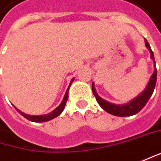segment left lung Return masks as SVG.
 Instances as JSON below:
<instances>
[{"instance_id":"8db88e82","label":"left lung","mask_w":161,"mask_h":161,"mask_svg":"<svg viewBox=\"0 0 161 161\" xmlns=\"http://www.w3.org/2000/svg\"><path fill=\"white\" fill-rule=\"evenodd\" d=\"M145 44H146L147 47L149 49L150 57L154 60V63H155V58H154L153 51L151 50L148 42L146 39H145ZM156 82H157V69H156L155 66V70H154L153 74L151 76L148 83H147V86L145 89V91H144L140 95H138L136 98H135L134 100H132L130 103H128L126 104H122V105L110 103L108 102L104 101L103 99H102L96 93L94 86H93V83H92V89L93 95L96 98V101L98 102V103L101 105V107L104 111H106L107 113H109L111 114L116 115V116H129V115H134V114H137L138 112H140L141 109L147 104L148 99L151 97V95H152V93L154 92Z\"/></svg>"}]
</instances>
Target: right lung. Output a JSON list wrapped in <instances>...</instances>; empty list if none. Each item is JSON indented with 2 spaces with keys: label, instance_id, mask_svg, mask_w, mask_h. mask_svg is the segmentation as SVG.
<instances>
[{
  "label": "right lung",
  "instance_id": "obj_1",
  "mask_svg": "<svg viewBox=\"0 0 161 161\" xmlns=\"http://www.w3.org/2000/svg\"><path fill=\"white\" fill-rule=\"evenodd\" d=\"M72 81H73V80H71V81H70V83H69V86L71 85ZM69 88H68V90H67V92H66V93H65L63 101H62V103L59 104V106H58L56 109L54 110V111H52L51 113L48 114H45V115H29V114H26L22 113L21 111H19L18 109L16 110L19 112L20 114H22L24 117H25L26 119H28L29 121H32V122H36V123H38V122H39V123H42V122H47V121L52 120V119L56 118L57 116H58V115L63 112L64 108H65V105H66V103H67V100H68V97H69Z\"/></svg>",
  "mask_w": 161,
  "mask_h": 161
}]
</instances>
